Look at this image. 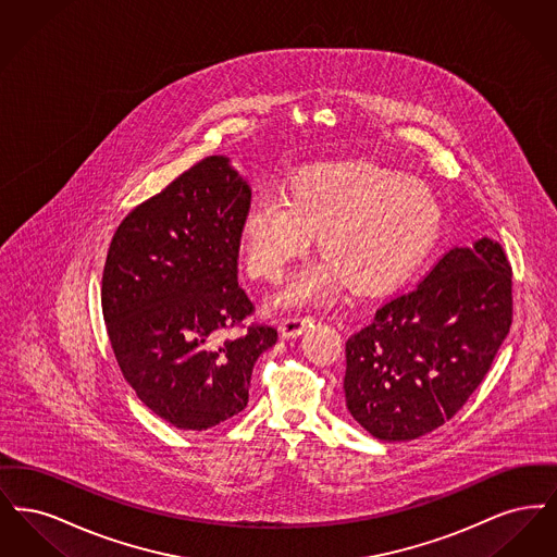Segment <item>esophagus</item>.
Returning a JSON list of instances; mask_svg holds the SVG:
<instances>
[{
  "label": "esophagus",
  "mask_w": 557,
  "mask_h": 557,
  "mask_svg": "<svg viewBox=\"0 0 557 557\" xmlns=\"http://www.w3.org/2000/svg\"><path fill=\"white\" fill-rule=\"evenodd\" d=\"M309 325H313V318L309 315H288L282 319L280 323V332L284 338H296L300 336Z\"/></svg>",
  "instance_id": "obj_1"
}]
</instances>
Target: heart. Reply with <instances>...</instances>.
Masks as SVG:
<instances>
[{
    "mask_svg": "<svg viewBox=\"0 0 557 557\" xmlns=\"http://www.w3.org/2000/svg\"><path fill=\"white\" fill-rule=\"evenodd\" d=\"M441 227V207L418 180L371 164L336 162L298 173L288 191L257 194L239 221V250L255 280L277 282L319 230L330 257L292 277L275 302L325 300L348 280L359 292L388 288L418 265Z\"/></svg>",
    "mask_w": 557,
    "mask_h": 557,
    "instance_id": "b5f03b06",
    "label": "heart"
}]
</instances>
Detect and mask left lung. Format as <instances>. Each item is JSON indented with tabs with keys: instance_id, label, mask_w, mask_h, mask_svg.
<instances>
[{
	"instance_id": "1",
	"label": "left lung",
	"mask_w": 557,
	"mask_h": 557,
	"mask_svg": "<svg viewBox=\"0 0 557 557\" xmlns=\"http://www.w3.org/2000/svg\"><path fill=\"white\" fill-rule=\"evenodd\" d=\"M511 267L499 242L450 248L346 341L350 416L380 441H413L480 386L511 325Z\"/></svg>"
}]
</instances>
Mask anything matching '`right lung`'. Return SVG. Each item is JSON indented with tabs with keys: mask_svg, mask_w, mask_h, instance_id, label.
I'll return each mask as SVG.
<instances>
[{
	"mask_svg": "<svg viewBox=\"0 0 557 557\" xmlns=\"http://www.w3.org/2000/svg\"><path fill=\"white\" fill-rule=\"evenodd\" d=\"M250 187L230 159L196 162L116 227L102 313L116 363L137 398L180 430H207L246 407L257 359L277 343L250 325L238 286L239 221Z\"/></svg>",
	"mask_w": 557,
	"mask_h": 557,
	"instance_id": "obj_1",
	"label": "right lung"
}]
</instances>
